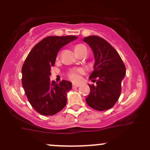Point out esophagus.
<instances>
[{
    "instance_id": "obj_1",
    "label": "esophagus",
    "mask_w": 150,
    "mask_h": 150,
    "mask_svg": "<svg viewBox=\"0 0 150 150\" xmlns=\"http://www.w3.org/2000/svg\"><path fill=\"white\" fill-rule=\"evenodd\" d=\"M80 86V84H72V88H78Z\"/></svg>"
}]
</instances>
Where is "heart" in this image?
I'll use <instances>...</instances> for the list:
<instances>
[{"label":"heart","instance_id":"1","mask_svg":"<svg viewBox=\"0 0 150 150\" xmlns=\"http://www.w3.org/2000/svg\"><path fill=\"white\" fill-rule=\"evenodd\" d=\"M83 45H77L75 47V50H78V48H81V46H83ZM83 69H72V70L69 71L68 72V77H69V79L71 81H74V82H77L80 80V75L83 73Z\"/></svg>","mask_w":150,"mask_h":150}]
</instances>
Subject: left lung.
Returning <instances> with one entry per match:
<instances>
[{"mask_svg": "<svg viewBox=\"0 0 150 150\" xmlns=\"http://www.w3.org/2000/svg\"><path fill=\"white\" fill-rule=\"evenodd\" d=\"M94 55V64L89 79L97 78L96 85H88L91 91L86 103L94 110L104 111L112 108L118 100L125 67L118 53L107 40L96 35L84 38Z\"/></svg>", "mask_w": 150, "mask_h": 150, "instance_id": "obj_1", "label": "left lung"}]
</instances>
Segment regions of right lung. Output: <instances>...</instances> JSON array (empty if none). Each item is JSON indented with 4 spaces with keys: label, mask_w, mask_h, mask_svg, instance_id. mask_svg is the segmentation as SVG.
Returning a JSON list of instances; mask_svg holds the SVG:
<instances>
[{
    "label": "right lung",
    "mask_w": 150,
    "mask_h": 150,
    "mask_svg": "<svg viewBox=\"0 0 150 150\" xmlns=\"http://www.w3.org/2000/svg\"><path fill=\"white\" fill-rule=\"evenodd\" d=\"M77 38L75 35L45 38L33 47L24 62L22 86L29 102L40 115H53L65 107L72 83L50 81L51 67L55 64L59 51Z\"/></svg>",
    "instance_id": "right-lung-1"
}]
</instances>
